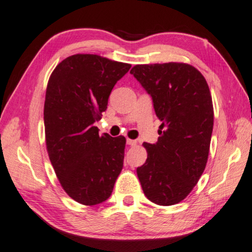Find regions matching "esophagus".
<instances>
[{
    "instance_id": "1",
    "label": "esophagus",
    "mask_w": 252,
    "mask_h": 252,
    "mask_svg": "<svg viewBox=\"0 0 252 252\" xmlns=\"http://www.w3.org/2000/svg\"><path fill=\"white\" fill-rule=\"evenodd\" d=\"M126 144L129 146H136L137 140H132V139H126Z\"/></svg>"
}]
</instances>
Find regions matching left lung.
Segmentation results:
<instances>
[{
  "mask_svg": "<svg viewBox=\"0 0 252 252\" xmlns=\"http://www.w3.org/2000/svg\"><path fill=\"white\" fill-rule=\"evenodd\" d=\"M153 98L163 123L158 141L144 142L147 159L137 168L145 196L160 206L182 201L207 164L214 108L207 81L187 63L138 64L130 71Z\"/></svg>",
  "mask_w": 252,
  "mask_h": 252,
  "instance_id": "1",
  "label": "left lung"
}]
</instances>
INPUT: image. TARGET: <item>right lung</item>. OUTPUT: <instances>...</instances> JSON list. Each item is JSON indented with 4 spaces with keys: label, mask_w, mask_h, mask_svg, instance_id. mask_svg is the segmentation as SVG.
<instances>
[{
    "label": "right lung",
    "mask_w": 252,
    "mask_h": 252,
    "mask_svg": "<svg viewBox=\"0 0 252 252\" xmlns=\"http://www.w3.org/2000/svg\"><path fill=\"white\" fill-rule=\"evenodd\" d=\"M130 64L95 54L71 55L52 72L44 104L48 157L67 196L94 206L110 198L121 173L126 138L99 136L94 123Z\"/></svg>",
    "instance_id": "1"
}]
</instances>
